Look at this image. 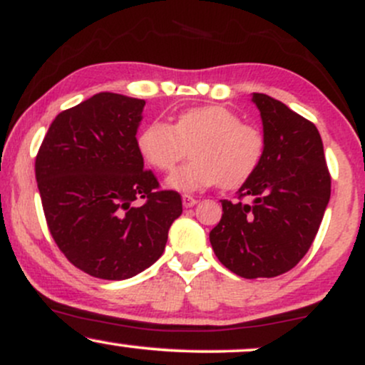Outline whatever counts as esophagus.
I'll use <instances>...</instances> for the list:
<instances>
[{
  "label": "esophagus",
  "instance_id": "obj_1",
  "mask_svg": "<svg viewBox=\"0 0 365 365\" xmlns=\"http://www.w3.org/2000/svg\"><path fill=\"white\" fill-rule=\"evenodd\" d=\"M182 202H183V207H194L197 204V199L192 195H183Z\"/></svg>",
  "mask_w": 365,
  "mask_h": 365
}]
</instances>
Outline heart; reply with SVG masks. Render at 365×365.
Here are the masks:
<instances>
[{
  "mask_svg": "<svg viewBox=\"0 0 365 365\" xmlns=\"http://www.w3.org/2000/svg\"><path fill=\"white\" fill-rule=\"evenodd\" d=\"M192 161L166 178L178 192L223 185L237 188L257 171L264 158V135L225 106H197L182 111L173 125L150 121L137 137V150L145 165L171 171L190 148Z\"/></svg>",
  "mask_w": 365,
  "mask_h": 365,
  "instance_id": "1",
  "label": "heart"
}]
</instances>
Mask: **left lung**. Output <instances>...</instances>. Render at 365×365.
Wrapping results in <instances>:
<instances>
[{"label": "left lung", "instance_id": "left-lung-1", "mask_svg": "<svg viewBox=\"0 0 365 365\" xmlns=\"http://www.w3.org/2000/svg\"><path fill=\"white\" fill-rule=\"evenodd\" d=\"M252 103L261 113L264 158L238 188L240 200H221L223 216L209 233L220 262L249 279L274 278L299 264L331 195L316 125L271 96L254 92Z\"/></svg>", "mask_w": 365, "mask_h": 365}]
</instances>
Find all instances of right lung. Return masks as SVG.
Wrapping results in <instances>:
<instances>
[{
	"label": "right lung",
	"instance_id": "1",
	"mask_svg": "<svg viewBox=\"0 0 365 365\" xmlns=\"http://www.w3.org/2000/svg\"><path fill=\"white\" fill-rule=\"evenodd\" d=\"M144 99L99 92L61 111L36 158L49 232L75 267L127 279L165 252L182 197L158 190L137 150ZM142 198L144 205H135Z\"/></svg>",
	"mask_w": 365,
	"mask_h": 365
}]
</instances>
